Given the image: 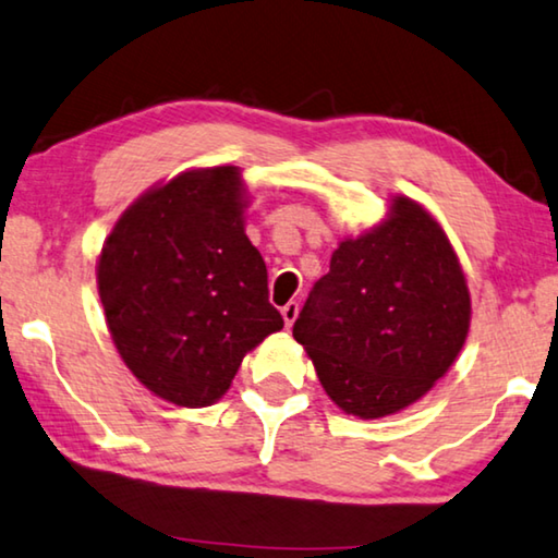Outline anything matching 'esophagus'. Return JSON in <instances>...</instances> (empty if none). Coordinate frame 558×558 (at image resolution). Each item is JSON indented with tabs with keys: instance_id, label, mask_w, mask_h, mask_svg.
I'll list each match as a JSON object with an SVG mask.
<instances>
[{
	"instance_id": "obj_1",
	"label": "esophagus",
	"mask_w": 558,
	"mask_h": 558,
	"mask_svg": "<svg viewBox=\"0 0 558 558\" xmlns=\"http://www.w3.org/2000/svg\"><path fill=\"white\" fill-rule=\"evenodd\" d=\"M281 316H284L287 327H291V324H294L296 316H299V304L296 302H289V304L281 306Z\"/></svg>"
}]
</instances>
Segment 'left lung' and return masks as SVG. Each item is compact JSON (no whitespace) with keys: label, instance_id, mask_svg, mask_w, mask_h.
I'll return each mask as SVG.
<instances>
[{"label":"left lung","instance_id":"obj_1","mask_svg":"<svg viewBox=\"0 0 558 558\" xmlns=\"http://www.w3.org/2000/svg\"><path fill=\"white\" fill-rule=\"evenodd\" d=\"M471 296L439 221L409 196L387 219L339 242L294 322L329 399L347 414L407 409L449 372L464 347Z\"/></svg>","mask_w":558,"mask_h":558}]
</instances>
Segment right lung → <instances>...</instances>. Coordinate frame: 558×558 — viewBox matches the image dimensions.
<instances>
[{"label": "right lung", "instance_id": "1", "mask_svg": "<svg viewBox=\"0 0 558 558\" xmlns=\"http://www.w3.org/2000/svg\"><path fill=\"white\" fill-rule=\"evenodd\" d=\"M239 167L190 169L117 219L97 262L111 341L159 399L209 407L242 359L284 327L267 264L244 234Z\"/></svg>", "mask_w": 558, "mask_h": 558}]
</instances>
